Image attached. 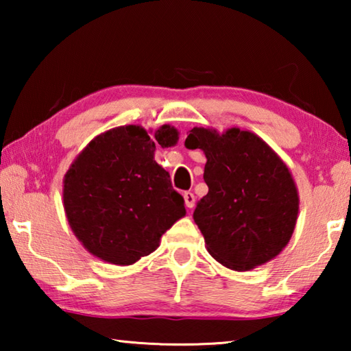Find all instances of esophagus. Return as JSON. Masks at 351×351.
Segmentation results:
<instances>
[{"label": "esophagus", "instance_id": "34e87169", "mask_svg": "<svg viewBox=\"0 0 351 351\" xmlns=\"http://www.w3.org/2000/svg\"><path fill=\"white\" fill-rule=\"evenodd\" d=\"M184 201H186V206L189 209H193L195 207V195L192 192H184Z\"/></svg>", "mask_w": 351, "mask_h": 351}]
</instances>
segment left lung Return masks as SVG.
I'll return each mask as SVG.
<instances>
[{"label":"left lung","instance_id":"obj_1","mask_svg":"<svg viewBox=\"0 0 351 351\" xmlns=\"http://www.w3.org/2000/svg\"><path fill=\"white\" fill-rule=\"evenodd\" d=\"M187 148L203 150L209 187L193 212L218 263L249 271L280 254L293 237L299 192L283 159L249 130L193 127Z\"/></svg>","mask_w":351,"mask_h":351}]
</instances>
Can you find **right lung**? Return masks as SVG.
I'll return each instance as SVG.
<instances>
[{
	"instance_id": "add662e5",
	"label": "right lung",
	"mask_w": 351,
	"mask_h": 351,
	"mask_svg": "<svg viewBox=\"0 0 351 351\" xmlns=\"http://www.w3.org/2000/svg\"><path fill=\"white\" fill-rule=\"evenodd\" d=\"M122 125L100 133L77 154L63 180L68 224L94 257L128 266L156 251L161 237L186 215L154 152L173 147L180 132L162 125L154 133Z\"/></svg>"
}]
</instances>
